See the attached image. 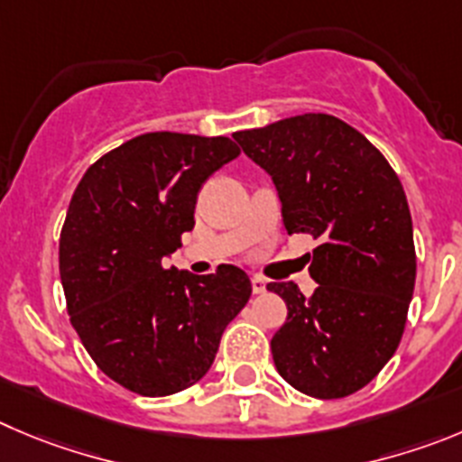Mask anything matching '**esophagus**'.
I'll list each match as a JSON object with an SVG mask.
<instances>
[{
    "label": "esophagus",
    "mask_w": 462,
    "mask_h": 462,
    "mask_svg": "<svg viewBox=\"0 0 462 462\" xmlns=\"http://www.w3.org/2000/svg\"><path fill=\"white\" fill-rule=\"evenodd\" d=\"M251 284H253V294H264L266 291V280L260 278V275H253Z\"/></svg>",
    "instance_id": "obj_1"
}]
</instances>
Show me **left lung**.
I'll list each match as a JSON object with an SVG mask.
<instances>
[{
    "instance_id": "1",
    "label": "left lung",
    "mask_w": 462,
    "mask_h": 462,
    "mask_svg": "<svg viewBox=\"0 0 462 462\" xmlns=\"http://www.w3.org/2000/svg\"><path fill=\"white\" fill-rule=\"evenodd\" d=\"M273 178L290 235L319 241L317 290L269 282L287 303L271 339L275 369L299 392L342 399L394 356L415 290L417 255L406 193L381 150L328 114H303L235 134Z\"/></svg>"
}]
</instances>
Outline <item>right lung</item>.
Listing matches in <instances>:
<instances>
[{"label": "right lung", "instance_id": "right-lung-1", "mask_svg": "<svg viewBox=\"0 0 462 462\" xmlns=\"http://www.w3.org/2000/svg\"><path fill=\"white\" fill-rule=\"evenodd\" d=\"M239 157L227 136L150 132L102 154L72 193L59 271L72 328L111 381L166 396L200 381L251 299L235 264L191 275L163 255L193 230L198 191Z\"/></svg>", "mask_w": 462, "mask_h": 462}]
</instances>
